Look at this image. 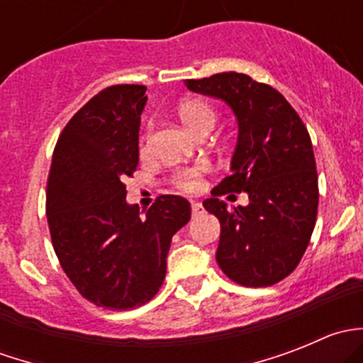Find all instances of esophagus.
Segmentation results:
<instances>
[{"label": "esophagus", "instance_id": "1", "mask_svg": "<svg viewBox=\"0 0 363 363\" xmlns=\"http://www.w3.org/2000/svg\"><path fill=\"white\" fill-rule=\"evenodd\" d=\"M191 208H193V216H200L203 212V205L200 202H191Z\"/></svg>", "mask_w": 363, "mask_h": 363}]
</instances>
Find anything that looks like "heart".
Listing matches in <instances>:
<instances>
[{
    "label": "heart",
    "mask_w": 363,
    "mask_h": 363,
    "mask_svg": "<svg viewBox=\"0 0 363 363\" xmlns=\"http://www.w3.org/2000/svg\"><path fill=\"white\" fill-rule=\"evenodd\" d=\"M179 117L184 123L186 128L199 135L200 131L212 128L216 123V112L214 108L202 100H184L177 108ZM142 155L147 151V144H142ZM205 172V167H191V168H181L177 174L174 175V182L184 191H196L200 188V177Z\"/></svg>",
    "instance_id": "heart-1"
}]
</instances>
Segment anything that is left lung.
<instances>
[{
    "label": "left lung",
    "mask_w": 363,
    "mask_h": 363,
    "mask_svg": "<svg viewBox=\"0 0 363 363\" xmlns=\"http://www.w3.org/2000/svg\"><path fill=\"white\" fill-rule=\"evenodd\" d=\"M184 84L225 101L239 126L230 175L203 202L221 223L216 262L242 286L279 283L298 265L316 225L318 174L307 128L279 91L244 73ZM240 191L250 196L246 208H228L217 199Z\"/></svg>",
    "instance_id": "obj_1"
}]
</instances>
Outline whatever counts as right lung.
I'll list each match as a JSON object with an SVG mask.
<instances>
[{"instance_id": "obj_1", "label": "right lung", "mask_w": 363, "mask_h": 363, "mask_svg": "<svg viewBox=\"0 0 363 363\" xmlns=\"http://www.w3.org/2000/svg\"><path fill=\"white\" fill-rule=\"evenodd\" d=\"M145 89L121 84L91 98L61 131L47 182V221L65 274L84 298L116 311L158 294L172 237L191 218L177 195H161L144 218L126 202Z\"/></svg>"}]
</instances>
